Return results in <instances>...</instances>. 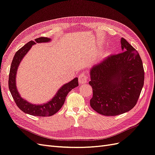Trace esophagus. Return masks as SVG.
Here are the masks:
<instances>
[{
  "instance_id": "obj_1",
  "label": "esophagus",
  "mask_w": 155,
  "mask_h": 155,
  "mask_svg": "<svg viewBox=\"0 0 155 155\" xmlns=\"http://www.w3.org/2000/svg\"><path fill=\"white\" fill-rule=\"evenodd\" d=\"M88 81V76L85 72H82L79 76V85H83L87 83Z\"/></svg>"
}]
</instances>
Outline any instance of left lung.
<instances>
[{
	"label": "left lung",
	"mask_w": 155,
	"mask_h": 155,
	"mask_svg": "<svg viewBox=\"0 0 155 155\" xmlns=\"http://www.w3.org/2000/svg\"><path fill=\"white\" fill-rule=\"evenodd\" d=\"M123 52L109 56L91 69L93 88L90 105L106 116L127 112L136 106L144 84V69L138 52L123 38Z\"/></svg>",
	"instance_id": "left-lung-1"
}]
</instances>
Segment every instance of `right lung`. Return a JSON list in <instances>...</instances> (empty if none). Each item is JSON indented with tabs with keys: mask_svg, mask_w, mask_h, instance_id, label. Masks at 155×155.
Here are the masks:
<instances>
[{
	"mask_svg": "<svg viewBox=\"0 0 155 155\" xmlns=\"http://www.w3.org/2000/svg\"><path fill=\"white\" fill-rule=\"evenodd\" d=\"M51 39L46 37H40L36 38L35 41H28L27 44L25 45L23 47L19 49L15 53L11 64L9 80H8L9 90L18 107L24 113L31 115L47 117L55 114L63 106L66 96L69 92L79 85L78 78H74L73 80L62 86L58 91L57 93L51 100H50L46 104H41V105H36V104L28 103L27 100H25L20 97L15 85V76L18 66L23 59V57L26 55V53L29 51L32 45L36 43L48 42Z\"/></svg>",
	"mask_w": 155,
	"mask_h": 155,
	"instance_id": "obj_1",
	"label": "right lung"
}]
</instances>
